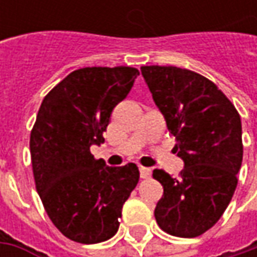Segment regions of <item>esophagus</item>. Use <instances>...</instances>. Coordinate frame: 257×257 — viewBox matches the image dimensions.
<instances>
[{"label": "esophagus", "instance_id": "esophagus-1", "mask_svg": "<svg viewBox=\"0 0 257 257\" xmlns=\"http://www.w3.org/2000/svg\"><path fill=\"white\" fill-rule=\"evenodd\" d=\"M140 176H142V179H149L150 176H152V169H149V167H140Z\"/></svg>", "mask_w": 257, "mask_h": 257}]
</instances>
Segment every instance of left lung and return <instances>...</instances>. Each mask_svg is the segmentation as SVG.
<instances>
[{
  "mask_svg": "<svg viewBox=\"0 0 257 257\" xmlns=\"http://www.w3.org/2000/svg\"><path fill=\"white\" fill-rule=\"evenodd\" d=\"M142 74L184 162L179 177L153 172L164 190L156 222L173 236L197 237L217 223L236 190L243 159L240 115L217 85L194 71L144 65Z\"/></svg>",
  "mask_w": 257,
  "mask_h": 257,
  "instance_id": "obj_1",
  "label": "left lung"
}]
</instances>
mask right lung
<instances>
[{
	"instance_id": "right-lung-1",
	"label": "right lung",
	"mask_w": 257,
	"mask_h": 257,
	"mask_svg": "<svg viewBox=\"0 0 257 257\" xmlns=\"http://www.w3.org/2000/svg\"><path fill=\"white\" fill-rule=\"evenodd\" d=\"M140 74L133 67L75 70L47 94L30 136L37 192L54 226L84 244L108 240L140 179L139 167L105 166L91 144L104 142L113 108Z\"/></svg>"
}]
</instances>
